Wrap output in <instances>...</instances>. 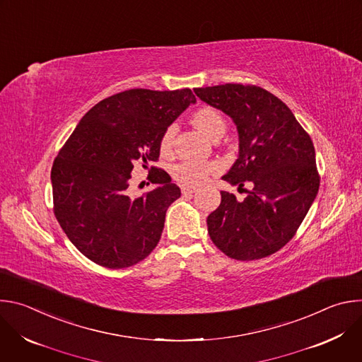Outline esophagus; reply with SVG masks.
<instances>
[{
  "label": "esophagus",
  "instance_id": "obj_1",
  "mask_svg": "<svg viewBox=\"0 0 362 362\" xmlns=\"http://www.w3.org/2000/svg\"><path fill=\"white\" fill-rule=\"evenodd\" d=\"M197 192V189L196 187H192V186H183L182 187V193L183 194H193V193H196Z\"/></svg>",
  "mask_w": 362,
  "mask_h": 362
}]
</instances>
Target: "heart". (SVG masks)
<instances>
[{
	"label": "heart",
	"mask_w": 362,
	"mask_h": 362,
	"mask_svg": "<svg viewBox=\"0 0 362 362\" xmlns=\"http://www.w3.org/2000/svg\"><path fill=\"white\" fill-rule=\"evenodd\" d=\"M192 122L197 130L211 139H219L226 132V122L223 116L214 107H202L194 112ZM177 127L176 124H170L162 134L160 139V150L163 153H169L173 147V140L176 136ZM218 169L215 163L206 162H194V160H183L172 168V176L179 183L185 186H200L206 182L212 172Z\"/></svg>",
	"instance_id": "b5f03b06"
}]
</instances>
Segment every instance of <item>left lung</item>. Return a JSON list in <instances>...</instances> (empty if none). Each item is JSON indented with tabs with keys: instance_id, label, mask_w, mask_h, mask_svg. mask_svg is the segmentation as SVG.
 Instances as JSON below:
<instances>
[{
	"instance_id": "obj_1",
	"label": "left lung",
	"mask_w": 362,
	"mask_h": 362,
	"mask_svg": "<svg viewBox=\"0 0 362 362\" xmlns=\"http://www.w3.org/2000/svg\"><path fill=\"white\" fill-rule=\"evenodd\" d=\"M194 93L238 129L239 156L222 179L253 185L242 202L221 192L219 208L206 221L209 236L233 259L267 257L293 238L317 197L314 143L285 103L265 88L228 83Z\"/></svg>"
}]
</instances>
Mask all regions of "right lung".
I'll list each match as a JSON object with an SVG mask.
<instances>
[{
    "label": "right lung",
    "instance_id": "add662e5",
    "mask_svg": "<svg viewBox=\"0 0 362 362\" xmlns=\"http://www.w3.org/2000/svg\"><path fill=\"white\" fill-rule=\"evenodd\" d=\"M196 103L190 88H132L90 109L51 169L54 215L71 243L94 264L122 269L160 240L169 206L180 197L170 176L151 166L158 187L129 194L136 163L158 162L163 132Z\"/></svg>",
    "mask_w": 362,
    "mask_h": 362
}]
</instances>
